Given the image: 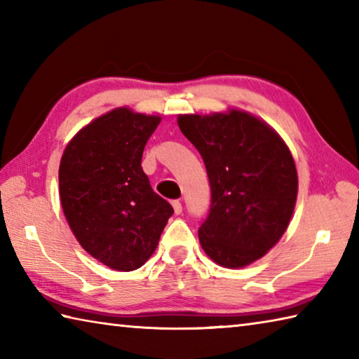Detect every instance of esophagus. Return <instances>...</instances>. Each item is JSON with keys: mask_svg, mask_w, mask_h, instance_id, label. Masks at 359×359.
Instances as JSON below:
<instances>
[{"mask_svg": "<svg viewBox=\"0 0 359 359\" xmlns=\"http://www.w3.org/2000/svg\"><path fill=\"white\" fill-rule=\"evenodd\" d=\"M172 208H174L175 215H180L182 210H184V208H182V203L179 201H172Z\"/></svg>", "mask_w": 359, "mask_h": 359, "instance_id": "34e87169", "label": "esophagus"}]
</instances>
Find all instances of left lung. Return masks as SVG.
<instances>
[{
    "label": "left lung",
    "instance_id": "8db88e82",
    "mask_svg": "<svg viewBox=\"0 0 359 359\" xmlns=\"http://www.w3.org/2000/svg\"><path fill=\"white\" fill-rule=\"evenodd\" d=\"M177 124L202 156L212 188L202 249L224 268L254 263L283 236L296 207L290 149L269 124L243 110L179 115Z\"/></svg>",
    "mask_w": 359,
    "mask_h": 359
}]
</instances>
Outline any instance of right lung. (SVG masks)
<instances>
[{
	"label": "right lung",
	"mask_w": 359,
	"mask_h": 359,
	"mask_svg": "<svg viewBox=\"0 0 359 359\" xmlns=\"http://www.w3.org/2000/svg\"><path fill=\"white\" fill-rule=\"evenodd\" d=\"M160 121L158 115L118 107L82 128L63 151V215L82 248L110 269L142 268L174 213L142 168L143 149Z\"/></svg>",
	"instance_id": "1"
}]
</instances>
